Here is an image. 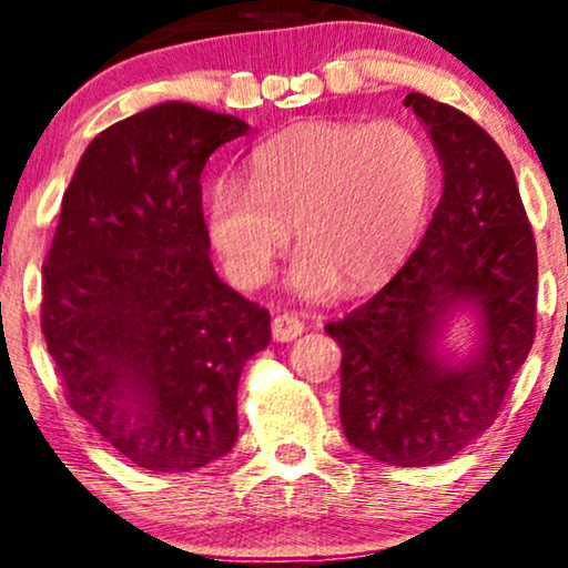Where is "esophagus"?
Here are the masks:
<instances>
[{
    "mask_svg": "<svg viewBox=\"0 0 568 568\" xmlns=\"http://www.w3.org/2000/svg\"><path fill=\"white\" fill-rule=\"evenodd\" d=\"M301 332H304V322H301L298 316L277 314L275 320H272V337H275L277 343H291V339H296Z\"/></svg>",
    "mask_w": 568,
    "mask_h": 568,
    "instance_id": "obj_1",
    "label": "esophagus"
}]
</instances>
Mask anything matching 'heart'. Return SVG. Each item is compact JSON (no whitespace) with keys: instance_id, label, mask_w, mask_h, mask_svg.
I'll return each instance as SVG.
<instances>
[{"instance_id":"1","label":"heart","mask_w":568,"mask_h":568,"mask_svg":"<svg viewBox=\"0 0 568 568\" xmlns=\"http://www.w3.org/2000/svg\"><path fill=\"white\" fill-rule=\"evenodd\" d=\"M434 161L399 121H306L254 150L248 184L223 179L207 194V231L241 288H256L296 229L291 288L322 298L387 275L426 215Z\"/></svg>"}]
</instances>
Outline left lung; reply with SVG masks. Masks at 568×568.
Returning a JSON list of instances; mask_svg holds the SVG:
<instances>
[{"label":"left lung","mask_w":568,"mask_h":568,"mask_svg":"<svg viewBox=\"0 0 568 568\" xmlns=\"http://www.w3.org/2000/svg\"><path fill=\"white\" fill-rule=\"evenodd\" d=\"M444 171L426 236L384 288L324 332L343 347L339 420L363 455L399 467L455 457L494 426L535 339L538 248L504 150L467 113L410 93ZM470 307L479 347L437 355L448 316Z\"/></svg>","instance_id":"obj_1"}]
</instances>
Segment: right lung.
Segmentation results:
<instances>
[{
	"label": "right lung",
	"mask_w": 568,
	"mask_h": 568,
	"mask_svg": "<svg viewBox=\"0 0 568 568\" xmlns=\"http://www.w3.org/2000/svg\"><path fill=\"white\" fill-rule=\"evenodd\" d=\"M246 121L169 101L82 153L43 262L41 329L67 403L130 463L186 473L229 455L270 314L217 277L202 169Z\"/></svg>",
	"instance_id": "right-lung-1"
}]
</instances>
